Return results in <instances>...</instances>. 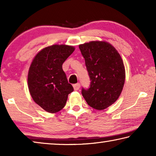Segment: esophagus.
<instances>
[{
	"label": "esophagus",
	"instance_id": "1",
	"mask_svg": "<svg viewBox=\"0 0 156 156\" xmlns=\"http://www.w3.org/2000/svg\"><path fill=\"white\" fill-rule=\"evenodd\" d=\"M73 89H74L75 91H78V89H80V84H79V83H77V84H73Z\"/></svg>",
	"mask_w": 156,
	"mask_h": 156
}]
</instances>
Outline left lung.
Masks as SVG:
<instances>
[{"instance_id": "8db88e82", "label": "left lung", "mask_w": 156, "mask_h": 156, "mask_svg": "<svg viewBox=\"0 0 156 156\" xmlns=\"http://www.w3.org/2000/svg\"><path fill=\"white\" fill-rule=\"evenodd\" d=\"M90 78L88 89L82 94L89 106L103 110L118 99L125 81V69L120 55L106 41H91L79 45Z\"/></svg>"}]
</instances>
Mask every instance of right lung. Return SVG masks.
I'll use <instances>...</instances> for the list:
<instances>
[{
	"instance_id": "right-lung-1",
	"label": "right lung",
	"mask_w": 156,
	"mask_h": 156,
	"mask_svg": "<svg viewBox=\"0 0 156 156\" xmlns=\"http://www.w3.org/2000/svg\"><path fill=\"white\" fill-rule=\"evenodd\" d=\"M75 50L67 44H53L41 50L29 69L27 83L34 101L46 112H58L73 91L68 83L62 64Z\"/></svg>"
}]
</instances>
